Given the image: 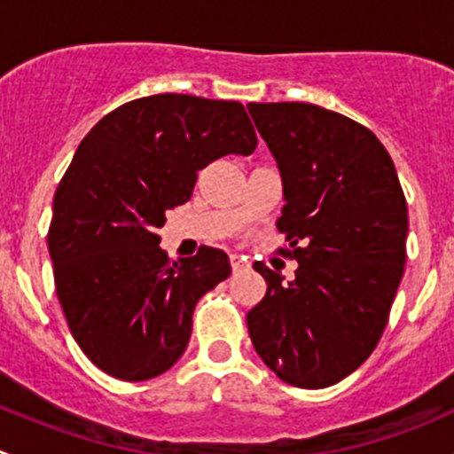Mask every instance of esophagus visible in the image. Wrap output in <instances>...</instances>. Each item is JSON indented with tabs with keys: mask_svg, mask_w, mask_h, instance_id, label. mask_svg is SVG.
Masks as SVG:
<instances>
[{
	"mask_svg": "<svg viewBox=\"0 0 454 454\" xmlns=\"http://www.w3.org/2000/svg\"><path fill=\"white\" fill-rule=\"evenodd\" d=\"M231 265H232V272H246L250 268L248 261L239 254H231Z\"/></svg>",
	"mask_w": 454,
	"mask_h": 454,
	"instance_id": "obj_1",
	"label": "esophagus"
}]
</instances>
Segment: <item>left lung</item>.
I'll return each instance as SVG.
<instances>
[{
    "mask_svg": "<svg viewBox=\"0 0 454 454\" xmlns=\"http://www.w3.org/2000/svg\"><path fill=\"white\" fill-rule=\"evenodd\" d=\"M283 177L277 228L299 261L294 281L256 261L268 290L250 309V340L299 388L354 373L378 345L406 263L409 208L373 131L312 103H250Z\"/></svg>",
    "mask_w": 454,
    "mask_h": 454,
    "instance_id": "left-lung-1",
    "label": "left lung"
}]
</instances>
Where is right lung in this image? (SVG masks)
<instances>
[{
  "label": "right lung",
  "mask_w": 454,
  "mask_h": 454,
  "mask_svg": "<svg viewBox=\"0 0 454 454\" xmlns=\"http://www.w3.org/2000/svg\"><path fill=\"white\" fill-rule=\"evenodd\" d=\"M254 146L244 105L189 94L121 105L81 142L54 193L48 250L72 336L100 371L142 382L184 354L195 305L231 261L208 246L171 261L158 228L191 200L200 168Z\"/></svg>",
  "instance_id": "1"
}]
</instances>
